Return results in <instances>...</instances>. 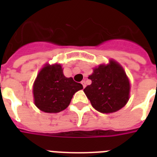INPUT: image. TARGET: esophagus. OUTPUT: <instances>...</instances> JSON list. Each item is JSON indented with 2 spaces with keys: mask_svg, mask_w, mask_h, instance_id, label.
<instances>
[{
  "mask_svg": "<svg viewBox=\"0 0 157 157\" xmlns=\"http://www.w3.org/2000/svg\"><path fill=\"white\" fill-rule=\"evenodd\" d=\"M81 84H82V86H83V87L85 88V87H86V81H81Z\"/></svg>",
  "mask_w": 157,
  "mask_h": 157,
  "instance_id": "esophagus-1",
  "label": "esophagus"
}]
</instances>
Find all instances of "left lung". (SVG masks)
Masks as SVG:
<instances>
[{
	"mask_svg": "<svg viewBox=\"0 0 157 157\" xmlns=\"http://www.w3.org/2000/svg\"><path fill=\"white\" fill-rule=\"evenodd\" d=\"M92 83L84 92L95 110L102 113H112L126 104L129 98V79L117 62L110 60L94 69L88 77Z\"/></svg>",
	"mask_w": 157,
	"mask_h": 157,
	"instance_id": "obj_1",
	"label": "left lung"
}]
</instances>
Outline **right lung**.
I'll return each mask as SVG.
<instances>
[{
	"instance_id": "1",
	"label": "right lung",
	"mask_w": 157,
	"mask_h": 157,
	"mask_svg": "<svg viewBox=\"0 0 157 157\" xmlns=\"http://www.w3.org/2000/svg\"><path fill=\"white\" fill-rule=\"evenodd\" d=\"M82 89L81 83L64 76L60 64H46L33 84L35 105L42 112L57 113L66 109L74 94Z\"/></svg>"
}]
</instances>
